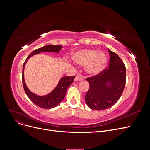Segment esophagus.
<instances>
[{"mask_svg":"<svg viewBox=\"0 0 150 150\" xmlns=\"http://www.w3.org/2000/svg\"><path fill=\"white\" fill-rule=\"evenodd\" d=\"M83 77L82 76H76L75 77V79L74 81H83Z\"/></svg>","mask_w":150,"mask_h":150,"instance_id":"obj_1","label":"esophagus"}]
</instances>
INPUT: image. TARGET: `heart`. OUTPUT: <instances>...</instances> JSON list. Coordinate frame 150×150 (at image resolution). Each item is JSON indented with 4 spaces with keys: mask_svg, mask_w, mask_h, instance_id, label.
Instances as JSON below:
<instances>
[{
    "mask_svg": "<svg viewBox=\"0 0 150 150\" xmlns=\"http://www.w3.org/2000/svg\"><path fill=\"white\" fill-rule=\"evenodd\" d=\"M72 59L77 64L84 66L86 73L96 76L105 69L107 57L103 51L93 49H81L72 55Z\"/></svg>",
    "mask_w": 150,
    "mask_h": 150,
    "instance_id": "obj_1",
    "label": "heart"
}]
</instances>
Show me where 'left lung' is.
Here are the masks:
<instances>
[{"label":"left lung","mask_w":150,"mask_h":150,"mask_svg":"<svg viewBox=\"0 0 150 150\" xmlns=\"http://www.w3.org/2000/svg\"><path fill=\"white\" fill-rule=\"evenodd\" d=\"M110 55L108 68L100 74L86 78L89 89L85 96L88 106L101 111L112 106L118 101L126 84V67L117 54L108 49Z\"/></svg>","instance_id":"obj_1"}]
</instances>
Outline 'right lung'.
<instances>
[{
  "label": "right lung",
  "instance_id": "1",
  "mask_svg": "<svg viewBox=\"0 0 150 150\" xmlns=\"http://www.w3.org/2000/svg\"><path fill=\"white\" fill-rule=\"evenodd\" d=\"M61 46H56V45H47L42 47L35 49L32 52L29 56L27 57L23 64V69H22V83H23L24 89L27 96L30 99V100L40 108L44 109H51L59 105L64 98L68 87L73 82L75 76H66L61 78L59 82L52 91L48 94L44 96H38L34 93H32L27 87L24 80V67L26 62L29 59L35 54H39L41 52H52L58 53L62 49Z\"/></svg>",
  "mask_w": 150,
  "mask_h": 150
}]
</instances>
